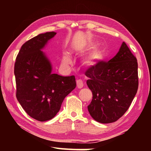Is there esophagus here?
I'll return each instance as SVG.
<instances>
[{
  "instance_id": "esophagus-1",
  "label": "esophagus",
  "mask_w": 151,
  "mask_h": 151,
  "mask_svg": "<svg viewBox=\"0 0 151 151\" xmlns=\"http://www.w3.org/2000/svg\"><path fill=\"white\" fill-rule=\"evenodd\" d=\"M76 86L78 88H81L83 87V83L81 80H77L76 81Z\"/></svg>"
}]
</instances>
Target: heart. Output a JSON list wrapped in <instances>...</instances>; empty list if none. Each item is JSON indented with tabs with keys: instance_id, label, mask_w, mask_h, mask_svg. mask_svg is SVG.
Returning a JSON list of instances; mask_svg holds the SVG:
<instances>
[{
	"instance_id": "heart-1",
	"label": "heart",
	"mask_w": 151,
	"mask_h": 151,
	"mask_svg": "<svg viewBox=\"0 0 151 151\" xmlns=\"http://www.w3.org/2000/svg\"><path fill=\"white\" fill-rule=\"evenodd\" d=\"M95 44L93 42H89L88 45H86V48L87 50H90L93 48ZM106 50L103 46H99L95 47L91 50L89 53L87 57L85 58L84 61V65L88 66V67H93L101 63L104 59L105 57ZM63 64L66 66H69L72 65V60L70 57L67 54H65L63 57Z\"/></svg>"
}]
</instances>
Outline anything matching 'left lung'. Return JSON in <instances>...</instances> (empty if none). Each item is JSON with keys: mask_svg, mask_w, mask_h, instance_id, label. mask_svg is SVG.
<instances>
[{"mask_svg": "<svg viewBox=\"0 0 151 151\" xmlns=\"http://www.w3.org/2000/svg\"><path fill=\"white\" fill-rule=\"evenodd\" d=\"M85 75L93 93L88 106L91 116L101 123L116 121L129 108L139 87L137 58L123 42L112 59L89 67Z\"/></svg>", "mask_w": 151, "mask_h": 151, "instance_id": "1", "label": "left lung"}]
</instances>
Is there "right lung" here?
<instances>
[{
	"mask_svg": "<svg viewBox=\"0 0 151 151\" xmlns=\"http://www.w3.org/2000/svg\"><path fill=\"white\" fill-rule=\"evenodd\" d=\"M56 34L43 33L28 40L14 64L17 100L30 117L41 122L55 117L64 99L76 85L75 76L52 73L50 62L41 50Z\"/></svg>",
	"mask_w": 151,
	"mask_h": 151,
	"instance_id": "obj_1",
	"label": "right lung"
}]
</instances>
